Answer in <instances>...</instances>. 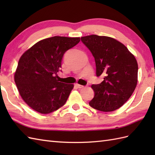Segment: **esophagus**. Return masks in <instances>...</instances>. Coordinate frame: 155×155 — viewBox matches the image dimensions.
Returning a JSON list of instances; mask_svg holds the SVG:
<instances>
[{"instance_id":"34e87169","label":"esophagus","mask_w":155,"mask_h":155,"mask_svg":"<svg viewBox=\"0 0 155 155\" xmlns=\"http://www.w3.org/2000/svg\"><path fill=\"white\" fill-rule=\"evenodd\" d=\"M76 86H77V88H82L84 87V86H83V85H81V84H76Z\"/></svg>"}]
</instances>
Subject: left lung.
<instances>
[{
	"label": "left lung",
	"mask_w": 155,
	"mask_h": 155,
	"mask_svg": "<svg viewBox=\"0 0 155 155\" xmlns=\"http://www.w3.org/2000/svg\"><path fill=\"white\" fill-rule=\"evenodd\" d=\"M81 39L94 58L97 77H104L101 83L91 86L94 96L89 105L103 112L118 109L136 88L138 64L135 57L123 44L113 38L93 35Z\"/></svg>",
	"instance_id": "8db88e82"
}]
</instances>
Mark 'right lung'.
<instances>
[{
  "instance_id": "obj_1",
  "label": "right lung",
  "mask_w": 155,
  "mask_h": 155,
  "mask_svg": "<svg viewBox=\"0 0 155 155\" xmlns=\"http://www.w3.org/2000/svg\"><path fill=\"white\" fill-rule=\"evenodd\" d=\"M79 42V37L56 36L38 41L21 56L15 84L23 101L35 111L51 113L67 102L74 85L59 82L57 72L66 51Z\"/></svg>"
}]
</instances>
